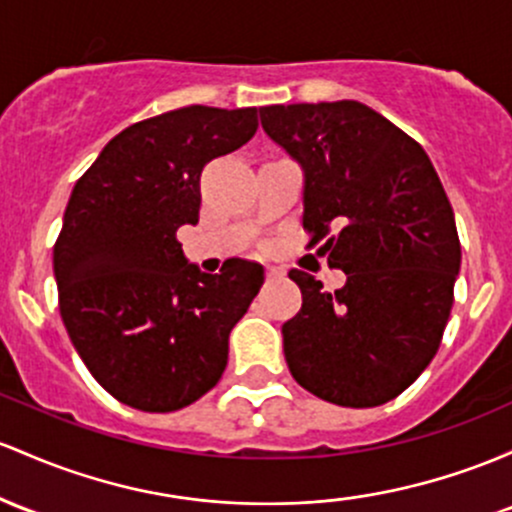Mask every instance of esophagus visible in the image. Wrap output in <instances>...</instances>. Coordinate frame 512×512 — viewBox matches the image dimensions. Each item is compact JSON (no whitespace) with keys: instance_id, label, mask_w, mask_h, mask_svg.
Here are the masks:
<instances>
[{"instance_id":"1","label":"esophagus","mask_w":512,"mask_h":512,"mask_svg":"<svg viewBox=\"0 0 512 512\" xmlns=\"http://www.w3.org/2000/svg\"><path fill=\"white\" fill-rule=\"evenodd\" d=\"M265 277H267V282H277V279L284 277V269L282 267H267Z\"/></svg>"}]
</instances>
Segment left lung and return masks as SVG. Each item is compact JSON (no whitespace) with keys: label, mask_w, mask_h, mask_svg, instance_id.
<instances>
[{"label":"left lung","mask_w":512,"mask_h":512,"mask_svg":"<svg viewBox=\"0 0 512 512\" xmlns=\"http://www.w3.org/2000/svg\"><path fill=\"white\" fill-rule=\"evenodd\" d=\"M303 170V228L347 282L291 269L301 311L282 325L289 372L345 408L391 401L440 347L462 265L454 211L428 153L359 101L260 109ZM339 228L335 236L329 235Z\"/></svg>","instance_id":"obj_1"}]
</instances>
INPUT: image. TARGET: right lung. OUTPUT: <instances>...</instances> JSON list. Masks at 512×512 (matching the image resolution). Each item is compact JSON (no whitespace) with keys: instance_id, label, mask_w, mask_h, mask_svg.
<instances>
[{"instance_id":"obj_1","label":"right lung","mask_w":512,"mask_h":512,"mask_svg":"<svg viewBox=\"0 0 512 512\" xmlns=\"http://www.w3.org/2000/svg\"><path fill=\"white\" fill-rule=\"evenodd\" d=\"M257 131V109L184 106L128 126L77 179L53 247L60 316L94 379L126 406L170 413L228 364V335L265 282L257 262L189 265L206 162Z\"/></svg>"}]
</instances>
